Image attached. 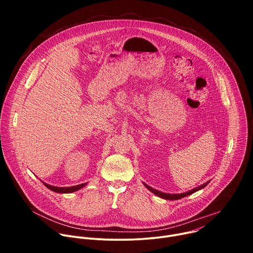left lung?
Segmentation results:
<instances>
[{
  "instance_id": "1",
  "label": "left lung",
  "mask_w": 253,
  "mask_h": 253,
  "mask_svg": "<svg viewBox=\"0 0 253 253\" xmlns=\"http://www.w3.org/2000/svg\"><path fill=\"white\" fill-rule=\"evenodd\" d=\"M207 183H208V182H207ZM207 183H204L203 185H201V186H199V187H197V188H194V189H192V190H190V191H188V192L181 193V194H168V193H163V192H160V191H158V190H156V189H153L152 187H150V186H148V185H146V184H144V185H145V187H147L151 192H153L154 194H156L157 196H159V197H161V198L169 199V200H176V199L183 198V197H185V196H187V195H190V194L196 192L197 190H199V189L205 187V186L207 185Z\"/></svg>"
}]
</instances>
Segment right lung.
<instances>
[{"label": "right lung", "mask_w": 253, "mask_h": 253, "mask_svg": "<svg viewBox=\"0 0 253 253\" xmlns=\"http://www.w3.org/2000/svg\"><path fill=\"white\" fill-rule=\"evenodd\" d=\"M47 188H49L50 190L54 191V192H58V193H71V192H75L79 189H81L82 187H84L86 185V183H82L80 185H77V186H71V187H55V186H51L49 184H46Z\"/></svg>", "instance_id": "1"}]
</instances>
